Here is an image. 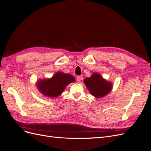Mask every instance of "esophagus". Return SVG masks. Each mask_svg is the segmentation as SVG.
I'll return each mask as SVG.
<instances>
[{
    "mask_svg": "<svg viewBox=\"0 0 151 151\" xmlns=\"http://www.w3.org/2000/svg\"><path fill=\"white\" fill-rule=\"evenodd\" d=\"M81 79H82V76H77V77L76 81H77V82H78V83H79V82L81 81Z\"/></svg>",
    "mask_w": 151,
    "mask_h": 151,
    "instance_id": "obj_1",
    "label": "esophagus"
}]
</instances>
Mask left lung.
Wrapping results in <instances>:
<instances>
[{
	"mask_svg": "<svg viewBox=\"0 0 151 151\" xmlns=\"http://www.w3.org/2000/svg\"><path fill=\"white\" fill-rule=\"evenodd\" d=\"M84 83L90 94L96 98H100L108 95L113 88L111 82L103 78L97 72L93 73L89 77H86L84 80Z\"/></svg>",
	"mask_w": 151,
	"mask_h": 151,
	"instance_id": "left-lung-1",
	"label": "left lung"
}]
</instances>
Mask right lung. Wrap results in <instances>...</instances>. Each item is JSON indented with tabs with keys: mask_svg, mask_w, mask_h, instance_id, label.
I'll use <instances>...</instances> for the list:
<instances>
[{
	"mask_svg": "<svg viewBox=\"0 0 151 151\" xmlns=\"http://www.w3.org/2000/svg\"><path fill=\"white\" fill-rule=\"evenodd\" d=\"M75 81V77L71 74L57 72L51 78L38 80L36 85L38 91L45 96L56 98L62 94L68 84Z\"/></svg>",
	"mask_w": 151,
	"mask_h": 151,
	"instance_id": "add662e5",
	"label": "right lung"
}]
</instances>
